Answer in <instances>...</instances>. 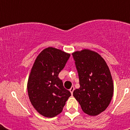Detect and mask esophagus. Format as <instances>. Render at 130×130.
<instances>
[{
	"label": "esophagus",
	"mask_w": 130,
	"mask_h": 130,
	"mask_svg": "<svg viewBox=\"0 0 130 130\" xmlns=\"http://www.w3.org/2000/svg\"><path fill=\"white\" fill-rule=\"evenodd\" d=\"M74 89H75L74 86H72L71 88L69 89V91H70V92L71 93V94H73V91H74Z\"/></svg>",
	"instance_id": "34e87169"
}]
</instances>
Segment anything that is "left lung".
Returning <instances> with one entry per match:
<instances>
[{
  "label": "left lung",
  "mask_w": 130,
  "mask_h": 130,
  "mask_svg": "<svg viewBox=\"0 0 130 130\" xmlns=\"http://www.w3.org/2000/svg\"><path fill=\"white\" fill-rule=\"evenodd\" d=\"M73 58L79 80L73 96L82 111L91 116L100 114L110 104L113 94L111 72L101 55L90 50L73 53Z\"/></svg>",
  "instance_id": "1"
}]
</instances>
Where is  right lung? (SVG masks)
Masks as SVG:
<instances>
[{"mask_svg": "<svg viewBox=\"0 0 130 130\" xmlns=\"http://www.w3.org/2000/svg\"><path fill=\"white\" fill-rule=\"evenodd\" d=\"M69 57V54L48 47L40 53L31 68L28 96L36 110L44 117H53L61 113L71 96L59 77Z\"/></svg>", "mask_w": 130, "mask_h": 130, "instance_id": "obj_1", "label": "right lung"}]
</instances>
